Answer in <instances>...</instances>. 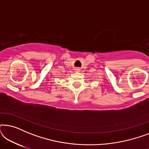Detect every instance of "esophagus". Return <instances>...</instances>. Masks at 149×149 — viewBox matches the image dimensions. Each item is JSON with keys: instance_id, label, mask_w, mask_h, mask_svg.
I'll return each instance as SVG.
<instances>
[{"instance_id": "34e87169", "label": "esophagus", "mask_w": 149, "mask_h": 149, "mask_svg": "<svg viewBox=\"0 0 149 149\" xmlns=\"http://www.w3.org/2000/svg\"><path fill=\"white\" fill-rule=\"evenodd\" d=\"M75 71H79V70H80V69H79V68H75Z\"/></svg>"}]
</instances>
